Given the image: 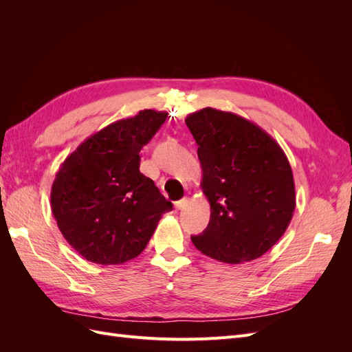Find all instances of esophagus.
<instances>
[{
  "label": "esophagus",
  "mask_w": 352,
  "mask_h": 352,
  "mask_svg": "<svg viewBox=\"0 0 352 352\" xmlns=\"http://www.w3.org/2000/svg\"><path fill=\"white\" fill-rule=\"evenodd\" d=\"M189 201H190V197H189V195L185 197V198H182V199H179V201L176 202V208H177V210L186 208V206L189 204Z\"/></svg>",
  "instance_id": "1"
}]
</instances>
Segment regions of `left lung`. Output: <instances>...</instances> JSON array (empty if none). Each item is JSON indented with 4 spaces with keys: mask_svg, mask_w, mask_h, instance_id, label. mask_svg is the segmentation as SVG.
<instances>
[{
    "mask_svg": "<svg viewBox=\"0 0 352 352\" xmlns=\"http://www.w3.org/2000/svg\"><path fill=\"white\" fill-rule=\"evenodd\" d=\"M185 122L198 145L201 188L211 208L207 229L190 239L221 263L261 257L294 216L295 184L287 157L267 132L238 114L207 107Z\"/></svg>",
    "mask_w": 352,
    "mask_h": 352,
    "instance_id": "1",
    "label": "left lung"
}]
</instances>
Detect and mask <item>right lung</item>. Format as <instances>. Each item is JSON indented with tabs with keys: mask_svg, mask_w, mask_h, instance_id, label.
Returning a JSON list of instances; mask_svg holds the SVG:
<instances>
[{
	"mask_svg": "<svg viewBox=\"0 0 352 352\" xmlns=\"http://www.w3.org/2000/svg\"><path fill=\"white\" fill-rule=\"evenodd\" d=\"M167 119L142 110L91 135L60 164L51 210L74 251L91 263L122 264L140 255L173 204L140 172V151Z\"/></svg>",
	"mask_w": 352,
	"mask_h": 352,
	"instance_id": "add662e5",
	"label": "right lung"
}]
</instances>
